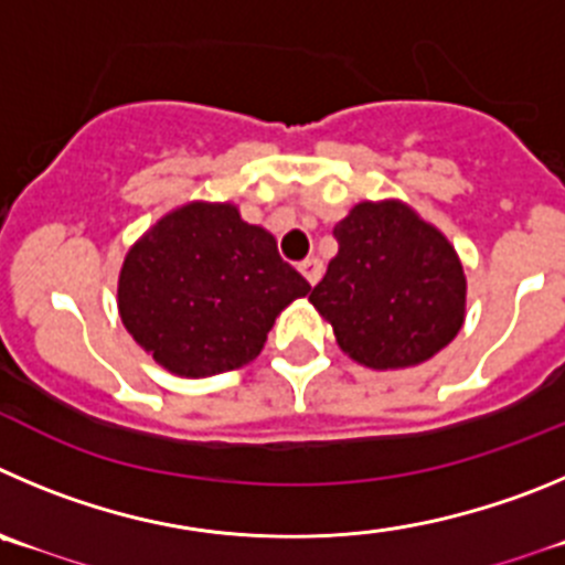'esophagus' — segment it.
I'll return each instance as SVG.
<instances>
[{
	"label": "esophagus",
	"mask_w": 565,
	"mask_h": 565,
	"mask_svg": "<svg viewBox=\"0 0 565 565\" xmlns=\"http://www.w3.org/2000/svg\"><path fill=\"white\" fill-rule=\"evenodd\" d=\"M298 270L303 273V278H307V281L315 287V284L320 281V276H323V262H320L318 256H309L307 262H300Z\"/></svg>",
	"instance_id": "esophagus-1"
}]
</instances>
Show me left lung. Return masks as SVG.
<instances>
[{
  "mask_svg": "<svg viewBox=\"0 0 565 565\" xmlns=\"http://www.w3.org/2000/svg\"><path fill=\"white\" fill-rule=\"evenodd\" d=\"M309 300L337 345L373 371L424 365L466 323V273L440 231L402 200H362Z\"/></svg>",
  "mask_w": 565,
  "mask_h": 565,
  "instance_id": "obj_1",
  "label": "left lung"
}]
</instances>
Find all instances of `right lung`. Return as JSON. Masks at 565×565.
I'll return each mask as SVG.
<instances>
[{"label": "right lung", "mask_w": 565, "mask_h": 565, "mask_svg": "<svg viewBox=\"0 0 565 565\" xmlns=\"http://www.w3.org/2000/svg\"><path fill=\"white\" fill-rule=\"evenodd\" d=\"M309 289L270 231L234 203L192 200L130 245L116 307L163 371L205 379L256 360L278 315Z\"/></svg>", "instance_id": "1"}]
</instances>
